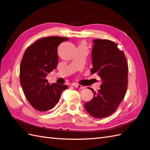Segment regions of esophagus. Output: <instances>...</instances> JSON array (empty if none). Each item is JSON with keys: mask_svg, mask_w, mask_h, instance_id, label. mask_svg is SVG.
Returning a JSON list of instances; mask_svg holds the SVG:
<instances>
[{"mask_svg": "<svg viewBox=\"0 0 150 150\" xmlns=\"http://www.w3.org/2000/svg\"><path fill=\"white\" fill-rule=\"evenodd\" d=\"M74 87L77 88V89H85V87L82 86L81 85H79V84H75Z\"/></svg>", "mask_w": 150, "mask_h": 150, "instance_id": "1", "label": "esophagus"}]
</instances>
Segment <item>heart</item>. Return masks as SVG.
Returning a JSON list of instances; mask_svg holds the SVG:
<instances>
[{"label":"heart","mask_w":150,"mask_h":150,"mask_svg":"<svg viewBox=\"0 0 150 150\" xmlns=\"http://www.w3.org/2000/svg\"><path fill=\"white\" fill-rule=\"evenodd\" d=\"M80 46H82V47H85V46H84L83 45H80Z\"/></svg>","instance_id":"heart-1"}]
</instances>
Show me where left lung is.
Instances as JSON below:
<instances>
[{
  "mask_svg": "<svg viewBox=\"0 0 150 150\" xmlns=\"http://www.w3.org/2000/svg\"><path fill=\"white\" fill-rule=\"evenodd\" d=\"M92 49L93 68L102 83L98 93L89 88L94 97L85 103V109L92 117L104 118L116 111L124 98L128 85V65L124 52L113 41L95 39Z\"/></svg>",
  "mask_w": 150,
  "mask_h": 150,
  "instance_id": "1",
  "label": "left lung"
}]
</instances>
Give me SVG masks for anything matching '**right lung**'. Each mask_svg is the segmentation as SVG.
<instances>
[{"instance_id":"right-lung-1","label":"right lung","mask_w":150,"mask_h":150,"mask_svg":"<svg viewBox=\"0 0 150 150\" xmlns=\"http://www.w3.org/2000/svg\"><path fill=\"white\" fill-rule=\"evenodd\" d=\"M68 37H48L37 40L26 49L20 64V82L25 96L34 108L45 112L54 107L68 87L50 85L46 76L58 63L57 47Z\"/></svg>"}]
</instances>
